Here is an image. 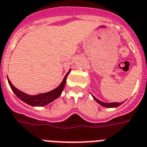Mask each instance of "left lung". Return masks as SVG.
Returning <instances> with one entry per match:
<instances>
[{
    "label": "left lung",
    "instance_id": "left-lung-1",
    "mask_svg": "<svg viewBox=\"0 0 147 147\" xmlns=\"http://www.w3.org/2000/svg\"><path fill=\"white\" fill-rule=\"evenodd\" d=\"M92 97H93V98L95 99V100L100 105H102V106L103 107H105V108H116V107H118L119 105H121L123 102H102V101L98 100V98H96V97L94 96H92Z\"/></svg>",
    "mask_w": 147,
    "mask_h": 147
}]
</instances>
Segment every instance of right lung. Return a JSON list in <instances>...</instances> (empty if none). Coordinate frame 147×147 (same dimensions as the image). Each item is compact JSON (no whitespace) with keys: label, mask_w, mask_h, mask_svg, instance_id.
<instances>
[{"label":"right lung","mask_w":147,"mask_h":147,"mask_svg":"<svg viewBox=\"0 0 147 147\" xmlns=\"http://www.w3.org/2000/svg\"><path fill=\"white\" fill-rule=\"evenodd\" d=\"M70 72V69L67 73V74L64 77V79L61 83V84L57 88H55V90L49 91L48 92H45V93L37 94V95H29V94L22 92L20 90H19L18 89H16L13 85L8 77L7 80L11 90H13V92L20 100H22L25 103L28 104V105H31V106H45V105L51 103V102H53L54 100H55L56 98H57L61 96V94L62 91H63L64 86H65L67 77Z\"/></svg>","instance_id":"obj_1"}]
</instances>
